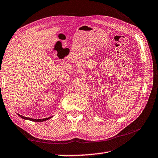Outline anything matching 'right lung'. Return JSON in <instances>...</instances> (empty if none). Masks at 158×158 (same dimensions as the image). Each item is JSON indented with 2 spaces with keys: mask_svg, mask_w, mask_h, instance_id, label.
<instances>
[{
  "mask_svg": "<svg viewBox=\"0 0 158 158\" xmlns=\"http://www.w3.org/2000/svg\"><path fill=\"white\" fill-rule=\"evenodd\" d=\"M19 115V117H21V118H22V119H27V120H30V121H32V122H44V121H46V120H48V119H51V118H52V117H47V118H44V119H32V118H29V117H24V116H22V115H21V114H17Z\"/></svg>",
  "mask_w": 158,
  "mask_h": 158,
  "instance_id": "1",
  "label": "right lung"
}]
</instances>
